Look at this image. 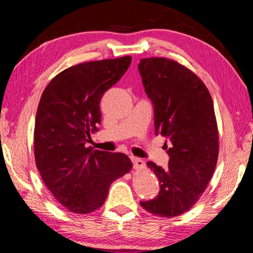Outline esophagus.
I'll return each instance as SVG.
<instances>
[{
    "mask_svg": "<svg viewBox=\"0 0 253 253\" xmlns=\"http://www.w3.org/2000/svg\"><path fill=\"white\" fill-rule=\"evenodd\" d=\"M131 161H132L134 169H143V168H145V161L141 160V159L136 158V157H131Z\"/></svg>",
    "mask_w": 253,
    "mask_h": 253,
    "instance_id": "obj_1",
    "label": "esophagus"
}]
</instances>
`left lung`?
Masks as SVG:
<instances>
[{"mask_svg": "<svg viewBox=\"0 0 253 253\" xmlns=\"http://www.w3.org/2000/svg\"><path fill=\"white\" fill-rule=\"evenodd\" d=\"M138 70L154 107L155 133L170 141V147L165 144L168 168L147 162L160 191L140 206L161 217L178 216L198 202L215 169L219 131L213 100L197 75L174 60L141 58Z\"/></svg>", "mask_w": 253, "mask_h": 253, "instance_id": "left-lung-1", "label": "left lung"}]
</instances>
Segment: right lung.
I'll list each match as a JSON object with an SVG mask.
<instances>
[{
    "instance_id": "1",
    "label": "right lung",
    "mask_w": 253,
    "mask_h": 253,
    "mask_svg": "<svg viewBox=\"0 0 253 253\" xmlns=\"http://www.w3.org/2000/svg\"><path fill=\"white\" fill-rule=\"evenodd\" d=\"M131 56L91 61L65 69L41 95L34 126V157L43 183L70 212L100 209L109 186L132 168L123 153L86 147L101 123L100 101L122 78Z\"/></svg>"
}]
</instances>
